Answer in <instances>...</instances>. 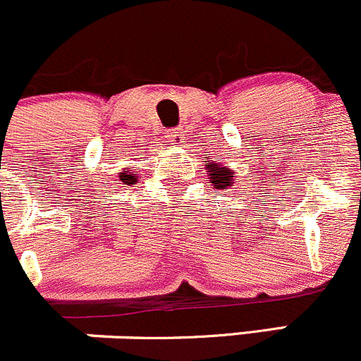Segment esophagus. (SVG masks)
Returning <instances> with one entry per match:
<instances>
[{
    "mask_svg": "<svg viewBox=\"0 0 361 361\" xmlns=\"http://www.w3.org/2000/svg\"><path fill=\"white\" fill-rule=\"evenodd\" d=\"M166 137H169L170 142H173L176 145H180L182 140H184V137H185V130L182 126L172 128V130H169Z\"/></svg>",
    "mask_w": 361,
    "mask_h": 361,
    "instance_id": "esophagus-1",
    "label": "esophagus"
}]
</instances>
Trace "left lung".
<instances>
[{"label":"left lung","mask_w":361,"mask_h":361,"mask_svg":"<svg viewBox=\"0 0 361 361\" xmlns=\"http://www.w3.org/2000/svg\"><path fill=\"white\" fill-rule=\"evenodd\" d=\"M207 172H210V180L217 189H226L235 184V173L230 169L219 165H207Z\"/></svg>","instance_id":"1"}]
</instances>
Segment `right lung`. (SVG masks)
I'll use <instances>...</instances> for the list:
<instances>
[{
	"label": "right lung",
	"instance_id": "obj_1",
	"mask_svg": "<svg viewBox=\"0 0 361 361\" xmlns=\"http://www.w3.org/2000/svg\"><path fill=\"white\" fill-rule=\"evenodd\" d=\"M121 180H123V182H130V184H135V182H137V179H135L133 173L128 172V170H126V172L121 173Z\"/></svg>",
	"mask_w": 361,
	"mask_h": 361
}]
</instances>
